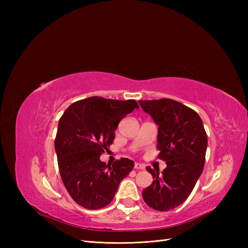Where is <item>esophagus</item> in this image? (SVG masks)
Wrapping results in <instances>:
<instances>
[{"mask_svg":"<svg viewBox=\"0 0 248 248\" xmlns=\"http://www.w3.org/2000/svg\"><path fill=\"white\" fill-rule=\"evenodd\" d=\"M134 169H136V170H144V169H145V166H144V164L137 162L136 164H134Z\"/></svg>","mask_w":248,"mask_h":248,"instance_id":"obj_1","label":"esophagus"}]
</instances>
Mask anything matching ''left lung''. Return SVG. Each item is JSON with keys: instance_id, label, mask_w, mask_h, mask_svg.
<instances>
[{"instance_id": "obj_1", "label": "left lung", "mask_w": 248, "mask_h": 248, "mask_svg": "<svg viewBox=\"0 0 248 248\" xmlns=\"http://www.w3.org/2000/svg\"><path fill=\"white\" fill-rule=\"evenodd\" d=\"M139 103L158 125V158L167 163L161 174L147 168L154 180L142 191V199L157 211H169L186 201L202 175L207 133L198 112L178 101L162 98Z\"/></svg>"}]
</instances>
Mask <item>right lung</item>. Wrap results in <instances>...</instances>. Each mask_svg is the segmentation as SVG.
I'll return each instance as SVG.
<instances>
[{"label":"right lung","instance_id":"right-lung-1","mask_svg":"<svg viewBox=\"0 0 248 248\" xmlns=\"http://www.w3.org/2000/svg\"><path fill=\"white\" fill-rule=\"evenodd\" d=\"M134 108L136 100L93 96L72 103L60 118L55 140L60 175L79 206L96 210L108 205L132 170L128 158L107 164L100 155L112 144L119 122Z\"/></svg>","mask_w":248,"mask_h":248}]
</instances>
